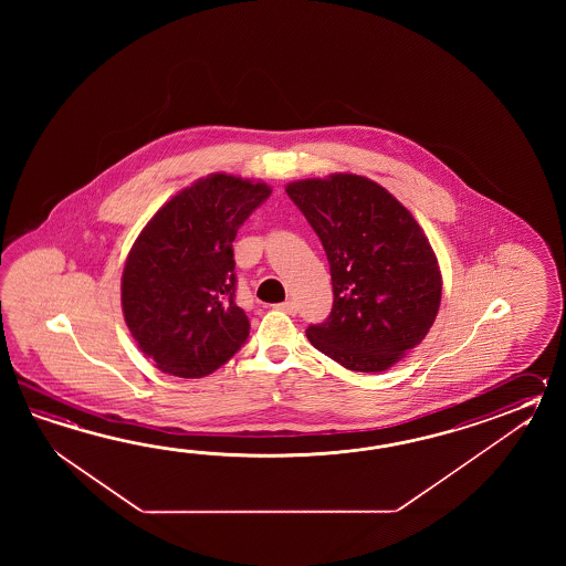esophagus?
Here are the masks:
<instances>
[{"instance_id": "34e87169", "label": "esophagus", "mask_w": 566, "mask_h": 566, "mask_svg": "<svg viewBox=\"0 0 566 566\" xmlns=\"http://www.w3.org/2000/svg\"><path fill=\"white\" fill-rule=\"evenodd\" d=\"M277 310L279 312L289 313V315H295L297 313V305L293 301H283V303H279Z\"/></svg>"}]
</instances>
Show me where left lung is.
I'll return each mask as SVG.
<instances>
[{
	"label": "left lung",
	"instance_id": "1",
	"mask_svg": "<svg viewBox=\"0 0 566 566\" xmlns=\"http://www.w3.org/2000/svg\"><path fill=\"white\" fill-rule=\"evenodd\" d=\"M324 244L334 307L307 339L356 373H382L419 346L441 305V271L409 210L356 174L287 184Z\"/></svg>",
	"mask_w": 566,
	"mask_h": 566
}]
</instances>
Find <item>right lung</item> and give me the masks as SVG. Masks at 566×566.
<instances>
[{
	"label": "right lung",
	"mask_w": 566,
	"mask_h": 566,
	"mask_svg": "<svg viewBox=\"0 0 566 566\" xmlns=\"http://www.w3.org/2000/svg\"><path fill=\"white\" fill-rule=\"evenodd\" d=\"M269 196L263 181L210 174L161 206L133 242L120 307L137 348L161 373L202 378L247 342L232 242Z\"/></svg>",
	"instance_id": "add662e5"
}]
</instances>
